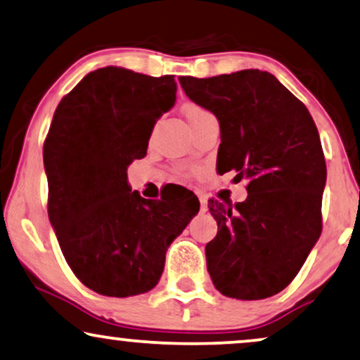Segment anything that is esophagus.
Segmentation results:
<instances>
[{
  "label": "esophagus",
  "mask_w": 360,
  "mask_h": 360,
  "mask_svg": "<svg viewBox=\"0 0 360 360\" xmlns=\"http://www.w3.org/2000/svg\"><path fill=\"white\" fill-rule=\"evenodd\" d=\"M199 201H201V211L206 212L207 211V202H206V198L204 195L199 194Z\"/></svg>",
  "instance_id": "34e87169"
}]
</instances>
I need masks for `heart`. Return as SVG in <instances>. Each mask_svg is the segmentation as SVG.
Instances as JSON below:
<instances>
[{
  "label": "heart",
  "mask_w": 360,
  "mask_h": 360,
  "mask_svg": "<svg viewBox=\"0 0 360 360\" xmlns=\"http://www.w3.org/2000/svg\"><path fill=\"white\" fill-rule=\"evenodd\" d=\"M204 115H207V111L201 106H188L186 109V116H188V121L193 124L194 121H198L199 117H202Z\"/></svg>",
  "instance_id": "heart-1"
}]
</instances>
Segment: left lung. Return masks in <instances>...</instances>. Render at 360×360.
Returning a JSON list of instances; mask_svg holds the SVG:
<instances>
[{
  "instance_id": "8db88e82",
  "label": "left lung",
  "mask_w": 360,
  "mask_h": 360,
  "mask_svg": "<svg viewBox=\"0 0 360 360\" xmlns=\"http://www.w3.org/2000/svg\"><path fill=\"white\" fill-rule=\"evenodd\" d=\"M184 93L221 126L217 172L248 179V199L209 201L217 234L207 271L221 294L240 301L285 289L322 231L326 159L307 108L271 72L181 76Z\"/></svg>"
}]
</instances>
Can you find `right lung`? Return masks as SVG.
Segmentation results:
<instances>
[{
	"label": "right lung",
	"instance_id": "right-lung-1",
	"mask_svg": "<svg viewBox=\"0 0 360 360\" xmlns=\"http://www.w3.org/2000/svg\"><path fill=\"white\" fill-rule=\"evenodd\" d=\"M174 76L117 66L86 75L54 111L43 146L48 216L68 266L109 297L151 290L166 251L199 211L144 199L126 169L146 156L156 121L176 101Z\"/></svg>",
	"mask_w": 360,
	"mask_h": 360
}]
</instances>
